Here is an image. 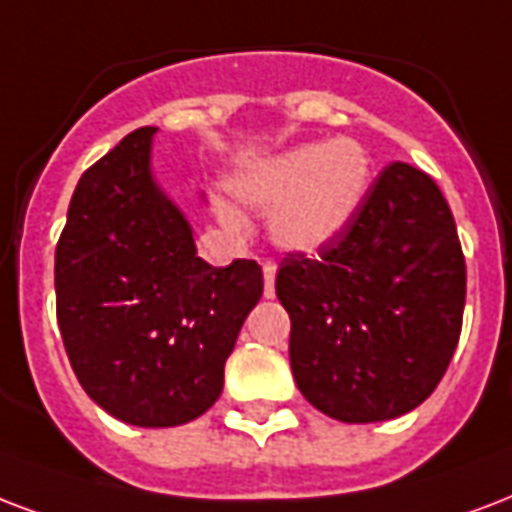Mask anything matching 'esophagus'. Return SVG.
I'll use <instances>...</instances> for the list:
<instances>
[{"mask_svg":"<svg viewBox=\"0 0 512 512\" xmlns=\"http://www.w3.org/2000/svg\"><path fill=\"white\" fill-rule=\"evenodd\" d=\"M263 295L265 298H273L276 295V263L273 260H265L263 263Z\"/></svg>","mask_w":512,"mask_h":512,"instance_id":"1","label":"esophagus"}]
</instances>
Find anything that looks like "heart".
I'll use <instances>...</instances> for the list:
<instances>
[{"label":"heart","instance_id":"b5f03b06","mask_svg":"<svg viewBox=\"0 0 512 512\" xmlns=\"http://www.w3.org/2000/svg\"><path fill=\"white\" fill-rule=\"evenodd\" d=\"M236 193L268 212L271 239L290 252H317L354 225L373 187V158L357 139L308 142L279 152L236 179ZM228 225L239 214L220 206Z\"/></svg>","mask_w":512,"mask_h":512}]
</instances>
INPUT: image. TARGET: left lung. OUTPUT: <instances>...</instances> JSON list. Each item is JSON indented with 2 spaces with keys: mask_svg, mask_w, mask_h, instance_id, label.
<instances>
[{
  "mask_svg": "<svg viewBox=\"0 0 512 512\" xmlns=\"http://www.w3.org/2000/svg\"><path fill=\"white\" fill-rule=\"evenodd\" d=\"M464 292L462 244L440 187L408 163H389L341 239L279 265L295 384L346 424L413 411L454 357Z\"/></svg>",
  "mask_w": 512,
  "mask_h": 512,
  "instance_id": "8db88e82",
  "label": "left lung"
}]
</instances>
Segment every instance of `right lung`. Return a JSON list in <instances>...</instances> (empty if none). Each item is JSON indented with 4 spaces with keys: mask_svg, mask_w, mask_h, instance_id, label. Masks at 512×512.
<instances>
[{
    "mask_svg": "<svg viewBox=\"0 0 512 512\" xmlns=\"http://www.w3.org/2000/svg\"><path fill=\"white\" fill-rule=\"evenodd\" d=\"M155 131L136 128L77 182L56 247V314L93 403L134 427H177L217 403L263 271L198 257L190 222L152 177Z\"/></svg>",
    "mask_w": 512,
    "mask_h": 512,
    "instance_id": "obj_1",
    "label": "right lung"
}]
</instances>
